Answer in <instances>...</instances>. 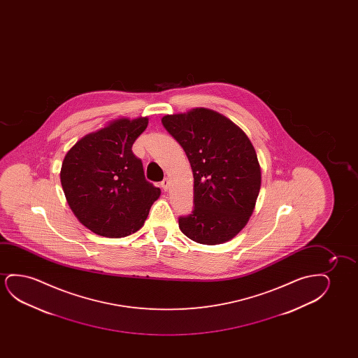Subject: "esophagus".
I'll list each match as a JSON object with an SVG mask.
<instances>
[{
	"mask_svg": "<svg viewBox=\"0 0 358 358\" xmlns=\"http://www.w3.org/2000/svg\"><path fill=\"white\" fill-rule=\"evenodd\" d=\"M169 186H170V181H169L167 178H165V180L162 182V188L164 191H167V189H169Z\"/></svg>",
	"mask_w": 358,
	"mask_h": 358,
	"instance_id": "obj_1",
	"label": "esophagus"
}]
</instances>
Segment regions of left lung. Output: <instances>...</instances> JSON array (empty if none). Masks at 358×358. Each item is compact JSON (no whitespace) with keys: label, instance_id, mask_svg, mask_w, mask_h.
<instances>
[{"label":"left lung","instance_id":"8db88e82","mask_svg":"<svg viewBox=\"0 0 358 358\" xmlns=\"http://www.w3.org/2000/svg\"><path fill=\"white\" fill-rule=\"evenodd\" d=\"M162 122L183 148L194 178V210L178 219L182 232L201 245L232 240L253 214L262 185L250 138L210 108L166 115Z\"/></svg>","mask_w":358,"mask_h":358}]
</instances>
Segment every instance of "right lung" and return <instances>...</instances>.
Returning a JSON list of instances; mask_svg holds the SVG:
<instances>
[{
    "label": "right lung",
    "mask_w": 358,
    "mask_h": 358,
    "mask_svg": "<svg viewBox=\"0 0 358 358\" xmlns=\"http://www.w3.org/2000/svg\"><path fill=\"white\" fill-rule=\"evenodd\" d=\"M148 117H121L80 138L64 157L59 178L71 210L94 234L120 238L147 220L160 188L145 180L132 152Z\"/></svg>",
    "instance_id": "right-lung-1"
}]
</instances>
